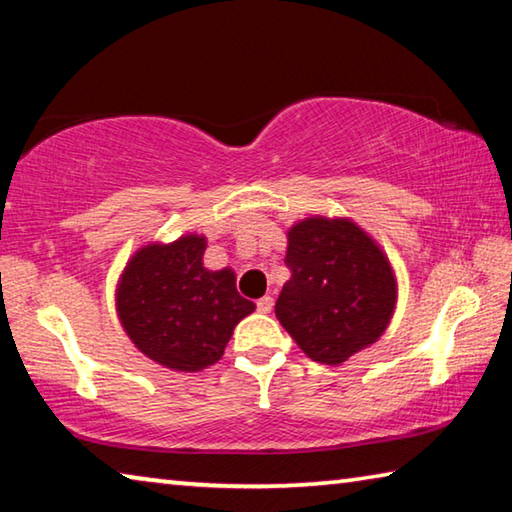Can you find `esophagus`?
I'll return each instance as SVG.
<instances>
[{
	"label": "esophagus",
	"mask_w": 512,
	"mask_h": 512,
	"mask_svg": "<svg viewBox=\"0 0 512 512\" xmlns=\"http://www.w3.org/2000/svg\"><path fill=\"white\" fill-rule=\"evenodd\" d=\"M273 309V298L271 296H264L257 300V311H262V314H271Z\"/></svg>",
	"instance_id": "esophagus-1"
}]
</instances>
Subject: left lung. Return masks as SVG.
<instances>
[{"instance_id":"obj_1","label":"left lung","mask_w":512,"mask_h":512,"mask_svg":"<svg viewBox=\"0 0 512 512\" xmlns=\"http://www.w3.org/2000/svg\"><path fill=\"white\" fill-rule=\"evenodd\" d=\"M291 277L275 316L311 361L341 366L386 332L397 280L381 246L345 216H307L287 232Z\"/></svg>"}]
</instances>
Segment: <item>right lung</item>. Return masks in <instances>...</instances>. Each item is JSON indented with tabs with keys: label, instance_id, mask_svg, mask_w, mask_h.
<instances>
[{
	"label": "right lung",
	"instance_id": "add662e5",
	"mask_svg": "<svg viewBox=\"0 0 512 512\" xmlns=\"http://www.w3.org/2000/svg\"><path fill=\"white\" fill-rule=\"evenodd\" d=\"M207 239L178 237L135 250L119 275L115 307L135 348L178 372H198L223 357L241 318L255 302L239 296L232 268L203 266Z\"/></svg>",
	"mask_w": 512,
	"mask_h": 512
}]
</instances>
